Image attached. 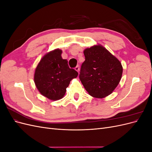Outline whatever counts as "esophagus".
Here are the masks:
<instances>
[{
	"label": "esophagus",
	"mask_w": 152,
	"mask_h": 152,
	"mask_svg": "<svg viewBox=\"0 0 152 152\" xmlns=\"http://www.w3.org/2000/svg\"><path fill=\"white\" fill-rule=\"evenodd\" d=\"M75 70L77 72H79V66H77L75 68Z\"/></svg>",
	"instance_id": "esophagus-1"
}]
</instances>
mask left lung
<instances>
[{
  "instance_id": "obj_1",
  "label": "left lung",
  "mask_w": 152,
  "mask_h": 152,
  "mask_svg": "<svg viewBox=\"0 0 152 152\" xmlns=\"http://www.w3.org/2000/svg\"><path fill=\"white\" fill-rule=\"evenodd\" d=\"M79 79L88 93L103 98L111 94L121 81L123 68L118 59L102 45L84 50Z\"/></svg>"
}]
</instances>
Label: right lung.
<instances>
[{
    "mask_svg": "<svg viewBox=\"0 0 152 152\" xmlns=\"http://www.w3.org/2000/svg\"><path fill=\"white\" fill-rule=\"evenodd\" d=\"M61 53V49H56L44 55L34 74V82L40 94L53 101L63 97L70 81L79 74L68 66Z\"/></svg>",
    "mask_w": 152,
    "mask_h": 152,
    "instance_id": "obj_1",
    "label": "right lung"
}]
</instances>
